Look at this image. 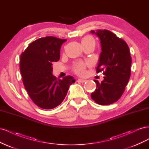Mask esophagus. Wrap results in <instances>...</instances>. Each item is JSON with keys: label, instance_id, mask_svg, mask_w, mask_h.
<instances>
[{"label": "esophagus", "instance_id": "obj_1", "mask_svg": "<svg viewBox=\"0 0 149 149\" xmlns=\"http://www.w3.org/2000/svg\"><path fill=\"white\" fill-rule=\"evenodd\" d=\"M77 81H78V83H84V82L86 81V80L84 79H78Z\"/></svg>", "mask_w": 149, "mask_h": 149}]
</instances>
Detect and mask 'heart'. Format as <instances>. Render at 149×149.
Here are the masks:
<instances>
[{
  "mask_svg": "<svg viewBox=\"0 0 149 149\" xmlns=\"http://www.w3.org/2000/svg\"><path fill=\"white\" fill-rule=\"evenodd\" d=\"M81 43L83 47L88 45H95V40L91 35H86L81 40ZM88 63H86L83 61H78L73 66V71L76 74L78 75H83L85 73V70Z\"/></svg>",
  "mask_w": 149,
  "mask_h": 149,
  "instance_id": "b5f03b06",
  "label": "heart"
}]
</instances>
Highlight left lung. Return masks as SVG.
<instances>
[{
    "label": "left lung",
    "mask_w": 149,
    "mask_h": 149,
    "mask_svg": "<svg viewBox=\"0 0 149 149\" xmlns=\"http://www.w3.org/2000/svg\"><path fill=\"white\" fill-rule=\"evenodd\" d=\"M102 52L96 72H102L104 80L100 83L94 79L96 89L91 93L93 101L100 105H109L118 101L124 92L131 73L132 58L129 48L124 40L107 30H97Z\"/></svg>",
    "instance_id": "obj_1"
}]
</instances>
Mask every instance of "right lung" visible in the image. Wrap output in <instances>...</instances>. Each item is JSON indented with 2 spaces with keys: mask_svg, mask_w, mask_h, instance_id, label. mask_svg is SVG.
Masks as SVG:
<instances>
[{
  "mask_svg": "<svg viewBox=\"0 0 149 149\" xmlns=\"http://www.w3.org/2000/svg\"><path fill=\"white\" fill-rule=\"evenodd\" d=\"M67 40L55 37L40 38L29 44L20 55V70L24 87L37 106L52 109L64 100L70 85L75 82L66 76L57 79L52 74V63L60 57V48Z\"/></svg>",
  "mask_w": 149,
  "mask_h": 149,
  "instance_id": "right-lung-1",
  "label": "right lung"
}]
</instances>
